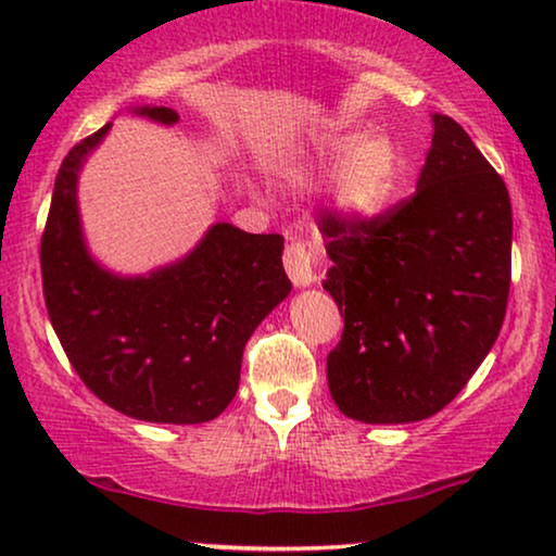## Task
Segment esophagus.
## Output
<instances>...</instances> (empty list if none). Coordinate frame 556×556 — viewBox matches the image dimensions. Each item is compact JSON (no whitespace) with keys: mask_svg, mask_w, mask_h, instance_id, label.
<instances>
[{"mask_svg":"<svg viewBox=\"0 0 556 556\" xmlns=\"http://www.w3.org/2000/svg\"><path fill=\"white\" fill-rule=\"evenodd\" d=\"M318 242L316 240H291L283 253L286 273L291 276L293 286L316 283V263H318Z\"/></svg>","mask_w":556,"mask_h":556,"instance_id":"1","label":"esophagus"}]
</instances>
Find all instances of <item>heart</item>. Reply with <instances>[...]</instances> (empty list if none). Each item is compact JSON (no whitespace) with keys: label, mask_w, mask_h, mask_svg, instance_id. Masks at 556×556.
<instances>
[{"label":"heart","mask_w":556,"mask_h":556,"mask_svg":"<svg viewBox=\"0 0 556 556\" xmlns=\"http://www.w3.org/2000/svg\"><path fill=\"white\" fill-rule=\"evenodd\" d=\"M333 166V202L346 217L359 223L375 219L390 207L405 169L400 149L390 136L344 131L324 136L293 179L308 185Z\"/></svg>","instance_id":"obj_1"}]
</instances>
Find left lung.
<instances>
[{
    "instance_id": "8db88e82",
    "label": "left lung",
    "mask_w": 556,
    "mask_h": 556,
    "mask_svg": "<svg viewBox=\"0 0 556 556\" xmlns=\"http://www.w3.org/2000/svg\"><path fill=\"white\" fill-rule=\"evenodd\" d=\"M417 189L375 219L318 217L331 268L324 288L344 316L326 356L337 407L371 425L415 422L455 400L506 316L511 200L504 179L451 116Z\"/></svg>"
}]
</instances>
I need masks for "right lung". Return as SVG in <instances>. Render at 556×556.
Instances as JSON below:
<instances>
[{
  "label": "right lung",
  "mask_w": 556,
  "mask_h": 556,
  "mask_svg": "<svg viewBox=\"0 0 556 556\" xmlns=\"http://www.w3.org/2000/svg\"><path fill=\"white\" fill-rule=\"evenodd\" d=\"M136 113L177 124L164 105ZM98 128L67 151L40 242L42 293L52 329L83 384L105 405L147 422L215 420L240 384L242 349L291 293L283 238L212 225L185 261L118 278L88 255L75 185Z\"/></svg>",
  "instance_id": "1"
}]
</instances>
